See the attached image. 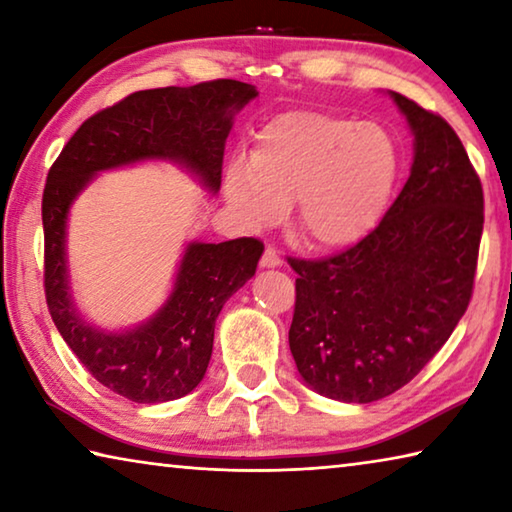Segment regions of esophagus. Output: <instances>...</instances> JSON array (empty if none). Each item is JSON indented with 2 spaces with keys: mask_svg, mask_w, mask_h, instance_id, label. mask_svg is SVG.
Listing matches in <instances>:
<instances>
[{
  "mask_svg": "<svg viewBox=\"0 0 512 512\" xmlns=\"http://www.w3.org/2000/svg\"><path fill=\"white\" fill-rule=\"evenodd\" d=\"M259 264H262L264 268H275L282 264V259H280V255H277V250L273 246H266L262 259H259Z\"/></svg>",
  "mask_w": 512,
  "mask_h": 512,
  "instance_id": "esophagus-1",
  "label": "esophagus"
}]
</instances>
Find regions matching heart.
<instances>
[{
	"label": "heart",
	"mask_w": 512,
	"mask_h": 512,
	"mask_svg": "<svg viewBox=\"0 0 512 512\" xmlns=\"http://www.w3.org/2000/svg\"><path fill=\"white\" fill-rule=\"evenodd\" d=\"M397 151L375 121L316 110L284 112L237 155L223 194L248 228L277 223L293 201V228L311 248H348L368 235L393 192Z\"/></svg>",
	"instance_id": "b5f03b06"
}]
</instances>
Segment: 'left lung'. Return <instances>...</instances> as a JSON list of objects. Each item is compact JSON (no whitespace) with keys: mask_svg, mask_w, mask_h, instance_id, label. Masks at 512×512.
<instances>
[{"mask_svg":"<svg viewBox=\"0 0 512 512\" xmlns=\"http://www.w3.org/2000/svg\"><path fill=\"white\" fill-rule=\"evenodd\" d=\"M413 133L400 196L357 246L289 259L296 309L289 348L300 377L329 400L368 404L427 366L472 298L483 189L454 128L391 92Z\"/></svg>","mask_w":512,"mask_h":512,"instance_id":"left-lung-1","label":"left lung"}]
</instances>
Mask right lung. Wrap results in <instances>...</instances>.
<instances>
[{"label":"right lung","mask_w":512,"mask_h":512,"mask_svg":"<svg viewBox=\"0 0 512 512\" xmlns=\"http://www.w3.org/2000/svg\"><path fill=\"white\" fill-rule=\"evenodd\" d=\"M257 94L255 85L232 79L133 92L83 121L51 164L42 194L49 314L90 375L126 400L160 404L201 384L216 318L255 275L264 244L253 237L189 241L164 305L140 325L108 332L76 309L67 268L69 210L101 171L149 160L178 164L216 194L232 119Z\"/></svg>","instance_id":"right-lung-1"}]
</instances>
